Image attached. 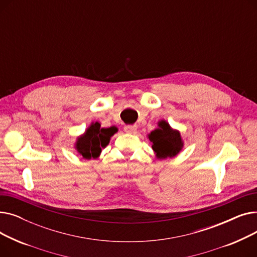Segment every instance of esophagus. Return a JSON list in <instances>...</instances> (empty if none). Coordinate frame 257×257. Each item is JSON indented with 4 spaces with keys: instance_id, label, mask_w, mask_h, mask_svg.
Here are the masks:
<instances>
[{
    "instance_id": "34e87169",
    "label": "esophagus",
    "mask_w": 257,
    "mask_h": 257,
    "mask_svg": "<svg viewBox=\"0 0 257 257\" xmlns=\"http://www.w3.org/2000/svg\"><path fill=\"white\" fill-rule=\"evenodd\" d=\"M138 127L137 126H132V125H128V126H125L124 127V130L126 133H129V134H132V133H136Z\"/></svg>"
}]
</instances>
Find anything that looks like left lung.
I'll return each instance as SVG.
<instances>
[{
  "label": "left lung",
  "instance_id": "obj_1",
  "mask_svg": "<svg viewBox=\"0 0 257 257\" xmlns=\"http://www.w3.org/2000/svg\"><path fill=\"white\" fill-rule=\"evenodd\" d=\"M148 139L152 143V149L158 159L175 157L184 145L180 132L173 129L165 119L158 121V128L148 134Z\"/></svg>",
  "mask_w": 257,
  "mask_h": 257
}]
</instances>
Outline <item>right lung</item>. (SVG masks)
<instances>
[{"label": "right lung", "instance_id": "add662e5", "mask_svg": "<svg viewBox=\"0 0 257 257\" xmlns=\"http://www.w3.org/2000/svg\"><path fill=\"white\" fill-rule=\"evenodd\" d=\"M117 131L115 127L101 128V124L91 123L85 132L77 139L75 149L85 159L98 158L102 149L109 144L111 137Z\"/></svg>", "mask_w": 257, "mask_h": 257}]
</instances>
